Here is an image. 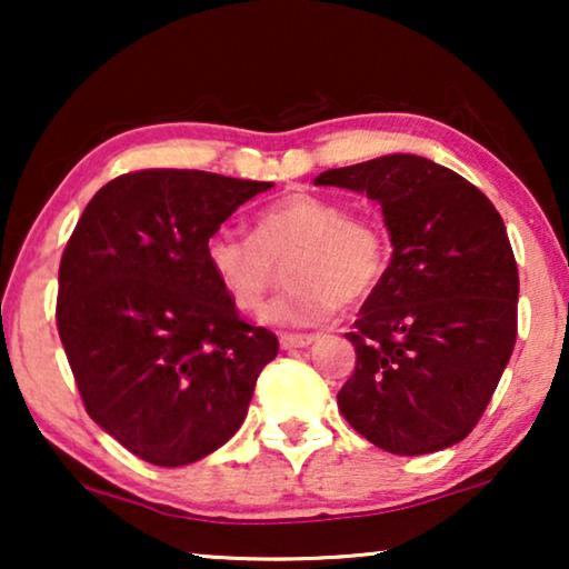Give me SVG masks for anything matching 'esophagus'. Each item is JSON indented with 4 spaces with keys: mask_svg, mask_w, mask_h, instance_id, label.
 <instances>
[{
    "mask_svg": "<svg viewBox=\"0 0 569 569\" xmlns=\"http://www.w3.org/2000/svg\"><path fill=\"white\" fill-rule=\"evenodd\" d=\"M316 339V333H282V337H279V345H282V349H300L313 345Z\"/></svg>",
    "mask_w": 569,
    "mask_h": 569,
    "instance_id": "esophagus-1",
    "label": "esophagus"
}]
</instances>
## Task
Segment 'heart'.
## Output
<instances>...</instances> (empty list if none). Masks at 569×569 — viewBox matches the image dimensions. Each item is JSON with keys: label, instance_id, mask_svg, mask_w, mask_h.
Wrapping results in <instances>:
<instances>
[{"label": "heart", "instance_id": "1", "mask_svg": "<svg viewBox=\"0 0 569 569\" xmlns=\"http://www.w3.org/2000/svg\"><path fill=\"white\" fill-rule=\"evenodd\" d=\"M386 230L370 217L347 214L345 204L318 193L295 191L253 217L251 238L217 230L204 243V261L228 300L253 313L287 263L290 290L263 310V321L316 326L341 302L368 298L388 269Z\"/></svg>", "mask_w": 569, "mask_h": 569}]
</instances>
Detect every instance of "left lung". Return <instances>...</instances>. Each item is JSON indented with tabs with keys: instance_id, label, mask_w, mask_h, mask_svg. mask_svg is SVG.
Instances as JSON below:
<instances>
[{
	"instance_id": "obj_1",
	"label": "left lung",
	"mask_w": 569,
	"mask_h": 569,
	"mask_svg": "<svg viewBox=\"0 0 569 569\" xmlns=\"http://www.w3.org/2000/svg\"><path fill=\"white\" fill-rule=\"evenodd\" d=\"M316 186L376 199L393 246L347 333L357 365L339 411L388 453L456 446L485 415L518 337V263L500 212L419 154L326 170Z\"/></svg>"
}]
</instances>
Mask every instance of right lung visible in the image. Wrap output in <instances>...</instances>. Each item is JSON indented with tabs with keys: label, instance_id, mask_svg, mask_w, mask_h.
I'll return each instance as SVG.
<instances>
[{
	"label": "right lung",
	"instance_id": "obj_1",
	"mask_svg": "<svg viewBox=\"0 0 569 569\" xmlns=\"http://www.w3.org/2000/svg\"><path fill=\"white\" fill-rule=\"evenodd\" d=\"M150 168L106 183L59 263L57 329L88 415L154 466H186L243 425L274 333L240 318L204 243L271 189Z\"/></svg>",
	"mask_w": 569,
	"mask_h": 569
}]
</instances>
